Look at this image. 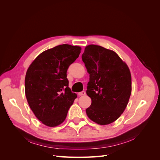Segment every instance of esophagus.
<instances>
[{
  "label": "esophagus",
  "mask_w": 160,
  "mask_h": 160,
  "mask_svg": "<svg viewBox=\"0 0 160 160\" xmlns=\"http://www.w3.org/2000/svg\"><path fill=\"white\" fill-rule=\"evenodd\" d=\"M85 94H86V93H85V91H81V92H79V93H78L79 96H83V95H85Z\"/></svg>",
  "instance_id": "obj_1"
}]
</instances>
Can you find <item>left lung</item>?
Instances as JSON below:
<instances>
[{
	"mask_svg": "<svg viewBox=\"0 0 160 160\" xmlns=\"http://www.w3.org/2000/svg\"><path fill=\"white\" fill-rule=\"evenodd\" d=\"M82 60L89 74L86 93L91 104L86 113L98 124L113 123L126 108L132 93L129 67L113 51L95 45L85 47Z\"/></svg>",
	"mask_w": 160,
	"mask_h": 160,
	"instance_id": "8db88e82",
	"label": "left lung"
}]
</instances>
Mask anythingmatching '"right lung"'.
Wrapping results in <instances>:
<instances>
[{
	"label": "right lung",
	"mask_w": 160,
	"mask_h": 160,
	"mask_svg": "<svg viewBox=\"0 0 160 160\" xmlns=\"http://www.w3.org/2000/svg\"><path fill=\"white\" fill-rule=\"evenodd\" d=\"M81 47L67 44L43 51L27 69L25 95L36 118L49 127L64 122L77 94L69 88L67 71L81 52Z\"/></svg>",
	"instance_id": "right-lung-1"
}]
</instances>
